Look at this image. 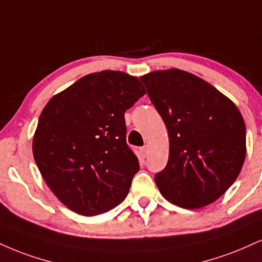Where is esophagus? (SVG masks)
Instances as JSON below:
<instances>
[{
  "instance_id": "esophagus-1",
  "label": "esophagus",
  "mask_w": 262,
  "mask_h": 262,
  "mask_svg": "<svg viewBox=\"0 0 262 262\" xmlns=\"http://www.w3.org/2000/svg\"><path fill=\"white\" fill-rule=\"evenodd\" d=\"M147 151H149V146H147V145H144V146L140 147V152L144 157L147 155Z\"/></svg>"
}]
</instances>
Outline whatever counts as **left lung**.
Returning <instances> with one entry per match:
<instances>
[{"label": "left lung", "instance_id": "8db88e82", "mask_svg": "<svg viewBox=\"0 0 262 262\" xmlns=\"http://www.w3.org/2000/svg\"><path fill=\"white\" fill-rule=\"evenodd\" d=\"M140 80L168 132V162L155 176L160 193L189 210L216 201L237 179L247 155L238 107L182 69L151 72Z\"/></svg>", "mask_w": 262, "mask_h": 262}]
</instances>
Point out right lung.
Returning <instances> with one entry per match:
<instances>
[{"instance_id":"right-lung-1","label":"right lung","mask_w":262,"mask_h":262,"mask_svg":"<svg viewBox=\"0 0 262 262\" xmlns=\"http://www.w3.org/2000/svg\"><path fill=\"white\" fill-rule=\"evenodd\" d=\"M144 94L138 78L102 71L80 78L43 107L33 155L68 209L95 216L125 199L139 161L125 143L124 112Z\"/></svg>"}]
</instances>
